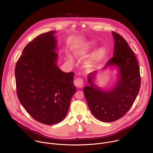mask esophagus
Returning a JSON list of instances; mask_svg holds the SVG:
<instances>
[{
	"label": "esophagus",
	"instance_id": "esophagus-1",
	"mask_svg": "<svg viewBox=\"0 0 153 153\" xmlns=\"http://www.w3.org/2000/svg\"><path fill=\"white\" fill-rule=\"evenodd\" d=\"M74 84L77 88H81L83 86V80L81 78H77L74 80Z\"/></svg>",
	"mask_w": 153,
	"mask_h": 153
}]
</instances>
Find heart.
<instances>
[{"instance_id":"obj_1","label":"heart","mask_w":153,"mask_h":153,"mask_svg":"<svg viewBox=\"0 0 153 153\" xmlns=\"http://www.w3.org/2000/svg\"><path fill=\"white\" fill-rule=\"evenodd\" d=\"M96 43L94 40H90L81 44L77 48L76 54L77 56H85L88 54L96 46ZM106 54V49L104 47H101L95 50L89 59L87 61V65L90 68H93L105 57Z\"/></svg>"}]
</instances>
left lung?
I'll use <instances>...</instances> for the list:
<instances>
[{
  "label": "left lung",
  "instance_id": "8db88e82",
  "mask_svg": "<svg viewBox=\"0 0 153 153\" xmlns=\"http://www.w3.org/2000/svg\"><path fill=\"white\" fill-rule=\"evenodd\" d=\"M114 47L113 57L100 70L116 68L118 73L113 88L105 90L95 83L99 71L88 74L90 84L83 93L93 116L105 122H111L122 117L132 106L140 86L139 67L133 50L119 34L112 32Z\"/></svg>",
  "mask_w": 153,
  "mask_h": 153
}]
</instances>
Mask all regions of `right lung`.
Returning a JSON list of instances; mask_svg holds the SVG:
<instances>
[{"instance_id":"add662e5","label":"right lung","mask_w":153,"mask_h":153,"mask_svg":"<svg viewBox=\"0 0 153 153\" xmlns=\"http://www.w3.org/2000/svg\"><path fill=\"white\" fill-rule=\"evenodd\" d=\"M56 31L42 34L25 47L15 68L19 100L29 114L45 125L66 117L76 91L73 72L57 66Z\"/></svg>"}]
</instances>
